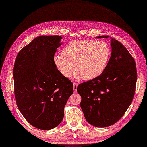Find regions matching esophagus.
<instances>
[{"label":"esophagus","instance_id":"obj_1","mask_svg":"<svg viewBox=\"0 0 147 147\" xmlns=\"http://www.w3.org/2000/svg\"><path fill=\"white\" fill-rule=\"evenodd\" d=\"M77 86H78L77 83H74V92H77Z\"/></svg>","mask_w":147,"mask_h":147}]
</instances>
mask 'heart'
Masks as SVG:
<instances>
[{"label": "heart", "mask_w": 147, "mask_h": 147, "mask_svg": "<svg viewBox=\"0 0 147 147\" xmlns=\"http://www.w3.org/2000/svg\"><path fill=\"white\" fill-rule=\"evenodd\" d=\"M110 56V49L104 42L77 40L70 42L61 54L56 55L54 62L64 77H70L75 68L77 78L89 80L104 72Z\"/></svg>", "instance_id": "b5f03b06"}]
</instances>
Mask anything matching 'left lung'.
I'll list each match as a JSON object with an SVG mask.
<instances>
[{
	"label": "left lung",
	"instance_id": "left-lung-1",
	"mask_svg": "<svg viewBox=\"0 0 147 147\" xmlns=\"http://www.w3.org/2000/svg\"><path fill=\"white\" fill-rule=\"evenodd\" d=\"M110 38L112 53L104 72L77 87L84 116L97 127L113 125L123 116L132 103L137 78L136 63L130 53L122 43Z\"/></svg>",
	"mask_w": 147,
	"mask_h": 147
}]
</instances>
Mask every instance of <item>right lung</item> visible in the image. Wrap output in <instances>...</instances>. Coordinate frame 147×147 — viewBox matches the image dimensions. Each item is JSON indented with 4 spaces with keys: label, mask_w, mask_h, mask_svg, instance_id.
Wrapping results in <instances>:
<instances>
[{
    "label": "right lung",
    "mask_w": 147,
    "mask_h": 147,
    "mask_svg": "<svg viewBox=\"0 0 147 147\" xmlns=\"http://www.w3.org/2000/svg\"><path fill=\"white\" fill-rule=\"evenodd\" d=\"M59 35H41L20 51L13 69L15 96L28 122L41 130L57 126L73 94V83L56 68L55 53L62 45Z\"/></svg>",
    "instance_id": "1"
}]
</instances>
